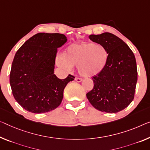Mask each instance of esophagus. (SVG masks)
<instances>
[{
	"instance_id": "obj_1",
	"label": "esophagus",
	"mask_w": 150,
	"mask_h": 150,
	"mask_svg": "<svg viewBox=\"0 0 150 150\" xmlns=\"http://www.w3.org/2000/svg\"><path fill=\"white\" fill-rule=\"evenodd\" d=\"M75 80H76V81L77 82H82V79L81 78H79V77H76V78H75Z\"/></svg>"
}]
</instances>
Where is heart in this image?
Segmentation results:
<instances>
[{
	"mask_svg": "<svg viewBox=\"0 0 150 150\" xmlns=\"http://www.w3.org/2000/svg\"><path fill=\"white\" fill-rule=\"evenodd\" d=\"M109 58V53L105 45L90 42L69 45L63 57H59L57 62L60 67L68 70L77 66L82 76L93 77L104 70Z\"/></svg>",
	"mask_w": 150,
	"mask_h": 150,
	"instance_id": "obj_1",
	"label": "heart"
}]
</instances>
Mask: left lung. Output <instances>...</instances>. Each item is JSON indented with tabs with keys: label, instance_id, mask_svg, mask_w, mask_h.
I'll list each match as a JSON object with an SVG mask.
<instances>
[{
	"label": "left lung",
	"instance_id": "1",
	"mask_svg": "<svg viewBox=\"0 0 150 150\" xmlns=\"http://www.w3.org/2000/svg\"><path fill=\"white\" fill-rule=\"evenodd\" d=\"M90 40L105 45L108 63L93 78L94 87L86 94L91 104L100 111L115 113L125 109L134 98L137 70L134 54L120 38L110 33L91 35Z\"/></svg>",
	"mask_w": 150,
	"mask_h": 150
}]
</instances>
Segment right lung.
Masks as SVG:
<instances>
[{"label": "right lung", "instance_id": "right-lung-1", "mask_svg": "<svg viewBox=\"0 0 150 150\" xmlns=\"http://www.w3.org/2000/svg\"><path fill=\"white\" fill-rule=\"evenodd\" d=\"M67 41L60 33H40L25 41L14 57L10 84L16 101L27 111L43 113L61 104L64 90L75 77L54 74L57 48Z\"/></svg>", "mask_w": 150, "mask_h": 150}]
</instances>
